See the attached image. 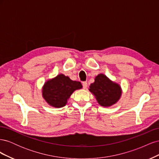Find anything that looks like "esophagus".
<instances>
[{
	"label": "esophagus",
	"mask_w": 159,
	"mask_h": 159,
	"mask_svg": "<svg viewBox=\"0 0 159 159\" xmlns=\"http://www.w3.org/2000/svg\"><path fill=\"white\" fill-rule=\"evenodd\" d=\"M82 85H83V88L84 89H86L88 87V83L85 82V81H84V82L82 83Z\"/></svg>",
	"instance_id": "34e87169"
}]
</instances>
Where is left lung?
<instances>
[{
  "label": "left lung",
  "instance_id": "8db88e82",
  "mask_svg": "<svg viewBox=\"0 0 159 159\" xmlns=\"http://www.w3.org/2000/svg\"><path fill=\"white\" fill-rule=\"evenodd\" d=\"M89 90L95 95L100 105L107 107L116 103L122 93L120 85L102 74L95 77V81L90 85Z\"/></svg>",
  "mask_w": 159,
  "mask_h": 159
}]
</instances>
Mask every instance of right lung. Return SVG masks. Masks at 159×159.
I'll return each instance as SVG.
<instances>
[{
  "label": "right lung",
  "instance_id": "right-lung-1",
  "mask_svg": "<svg viewBox=\"0 0 159 159\" xmlns=\"http://www.w3.org/2000/svg\"><path fill=\"white\" fill-rule=\"evenodd\" d=\"M81 88L82 85L80 81L71 80L68 76L61 74L44 84L42 96L51 106L60 108L65 106L74 91Z\"/></svg>",
  "mask_w": 159,
  "mask_h": 159
}]
</instances>
